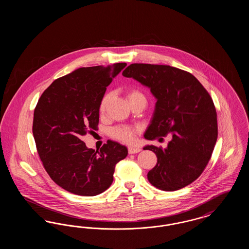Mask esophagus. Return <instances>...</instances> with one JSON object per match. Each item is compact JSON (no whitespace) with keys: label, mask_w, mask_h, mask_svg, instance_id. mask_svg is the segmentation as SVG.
<instances>
[{"label":"esophagus","mask_w":249,"mask_h":249,"mask_svg":"<svg viewBox=\"0 0 249 249\" xmlns=\"http://www.w3.org/2000/svg\"><path fill=\"white\" fill-rule=\"evenodd\" d=\"M128 151H129V154H136L141 151V148L138 146H129Z\"/></svg>","instance_id":"1"}]
</instances>
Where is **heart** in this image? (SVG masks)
Returning a JSON list of instances; mask_svg holds the SVG:
<instances>
[{
  "mask_svg": "<svg viewBox=\"0 0 249 249\" xmlns=\"http://www.w3.org/2000/svg\"><path fill=\"white\" fill-rule=\"evenodd\" d=\"M112 97L111 93H107L103 97V99L100 102L99 111L100 113H104L107 109V105ZM139 97H143L142 92H140L137 89H130L127 92V98L130 102L131 100ZM144 98V97H143ZM140 131L138 127H130V126H116L110 130V135L116 140H119L120 142H131L134 139V136L137 132Z\"/></svg>",
  "mask_w": 249,
  "mask_h": 249,
  "instance_id": "b5f03b06",
  "label": "heart"
}]
</instances>
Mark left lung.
<instances>
[{"label":"left lung","mask_w":249,"mask_h":249,"mask_svg":"<svg viewBox=\"0 0 249 249\" xmlns=\"http://www.w3.org/2000/svg\"><path fill=\"white\" fill-rule=\"evenodd\" d=\"M122 74L150 89L157 99L154 116L144 133L147 140L171 133L165 149L146 145L157 164L147 174L148 181L165 191L191 184L208 164L217 139V119L213 100L189 71L169 65L132 63Z\"/></svg>","instance_id":"1"}]
</instances>
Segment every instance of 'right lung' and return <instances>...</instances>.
I'll list each match as a JSON object with an SVG mask.
<instances>
[{
  "label": "right lung",
  "mask_w": 249,
  "mask_h": 249,
  "mask_svg": "<svg viewBox=\"0 0 249 249\" xmlns=\"http://www.w3.org/2000/svg\"><path fill=\"white\" fill-rule=\"evenodd\" d=\"M126 65L79 68L56 79L36 105L33 133L37 152L50 178L71 193L95 196L107 190L116 164L128 155L119 142L108 140L95 151L82 140L97 129L107 87Z\"/></svg>",
  "instance_id": "add662e5"
}]
</instances>
